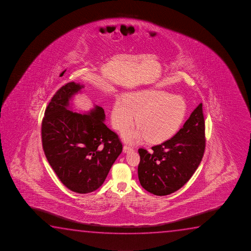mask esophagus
Instances as JSON below:
<instances>
[{"label":"esophagus","instance_id":"esophagus-1","mask_svg":"<svg viewBox=\"0 0 251 251\" xmlns=\"http://www.w3.org/2000/svg\"><path fill=\"white\" fill-rule=\"evenodd\" d=\"M133 150V148L131 146L124 145V153H127V152H130Z\"/></svg>","mask_w":251,"mask_h":251}]
</instances>
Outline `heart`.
Wrapping results in <instances>:
<instances>
[{"mask_svg":"<svg viewBox=\"0 0 251 251\" xmlns=\"http://www.w3.org/2000/svg\"><path fill=\"white\" fill-rule=\"evenodd\" d=\"M187 112L185 99L159 89H146L117 99L111 111L113 127L124 130L138 115L137 127L123 132L129 142L146 138L150 142H161L171 138L181 127Z\"/></svg>","mask_w":251,"mask_h":251,"instance_id":"1","label":"heart"}]
</instances>
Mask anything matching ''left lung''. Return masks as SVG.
Masks as SVG:
<instances>
[{
	"mask_svg": "<svg viewBox=\"0 0 251 251\" xmlns=\"http://www.w3.org/2000/svg\"><path fill=\"white\" fill-rule=\"evenodd\" d=\"M202 103L170 140L148 151L139 149L140 183L157 196H166L181 188L189 180L203 158L205 149Z\"/></svg>",
	"mask_w": 251,
	"mask_h": 251,
	"instance_id": "obj_1",
	"label": "left lung"
}]
</instances>
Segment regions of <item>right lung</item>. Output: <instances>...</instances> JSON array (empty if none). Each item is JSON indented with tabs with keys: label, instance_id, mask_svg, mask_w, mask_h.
<instances>
[{
	"label": "right lung",
	"instance_id": "obj_1",
	"mask_svg": "<svg viewBox=\"0 0 251 251\" xmlns=\"http://www.w3.org/2000/svg\"><path fill=\"white\" fill-rule=\"evenodd\" d=\"M82 88L71 82L55 93L45 111L41 138L46 157L60 181L84 194L103 184L123 144L103 123L102 107L96 105L86 114L70 110V100Z\"/></svg>",
	"mask_w": 251,
	"mask_h": 251
}]
</instances>
